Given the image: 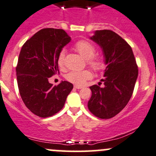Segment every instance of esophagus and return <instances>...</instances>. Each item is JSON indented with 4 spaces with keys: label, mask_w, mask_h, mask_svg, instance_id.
<instances>
[{
    "label": "esophagus",
    "mask_w": 156,
    "mask_h": 156,
    "mask_svg": "<svg viewBox=\"0 0 156 156\" xmlns=\"http://www.w3.org/2000/svg\"><path fill=\"white\" fill-rule=\"evenodd\" d=\"M74 87H75V89H81V88H83V87L79 86V85H75V86H74Z\"/></svg>",
    "instance_id": "obj_1"
}]
</instances>
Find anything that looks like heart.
<instances>
[{
    "label": "heart",
    "instance_id": "1",
    "mask_svg": "<svg viewBox=\"0 0 156 156\" xmlns=\"http://www.w3.org/2000/svg\"><path fill=\"white\" fill-rule=\"evenodd\" d=\"M75 49L83 57L87 59V62L93 69L99 71L104 69L105 63L102 59L99 57H93L96 52V48L90 42L86 40H80L75 44ZM65 51H61L57 58V64L60 67L64 65ZM92 73L89 69H84L82 71L70 72L66 75V78L69 82L77 85H82L87 80L90 79Z\"/></svg>",
    "mask_w": 156,
    "mask_h": 156
}]
</instances>
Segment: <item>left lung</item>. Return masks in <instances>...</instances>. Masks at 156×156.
Wrapping results in <instances>:
<instances>
[{"label":"left lung","instance_id":"1","mask_svg":"<svg viewBox=\"0 0 156 156\" xmlns=\"http://www.w3.org/2000/svg\"><path fill=\"white\" fill-rule=\"evenodd\" d=\"M90 39L102 49L107 66L101 80L104 87H90L92 96L87 106L96 117L110 119L119 114L132 97L138 75L137 66L130 45L114 31L96 30Z\"/></svg>","mask_w":156,"mask_h":156}]
</instances>
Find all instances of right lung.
I'll return each instance as SVG.
<instances>
[{
	"label": "right lung",
	"mask_w": 156,
	"mask_h": 156,
	"mask_svg": "<svg viewBox=\"0 0 156 156\" xmlns=\"http://www.w3.org/2000/svg\"><path fill=\"white\" fill-rule=\"evenodd\" d=\"M71 37L62 29L45 28L36 33L23 45L16 66L17 83L26 107L40 117L55 115L64 106L73 83L57 86L49 78L59 73L57 58Z\"/></svg>",
	"instance_id": "1"
}]
</instances>
